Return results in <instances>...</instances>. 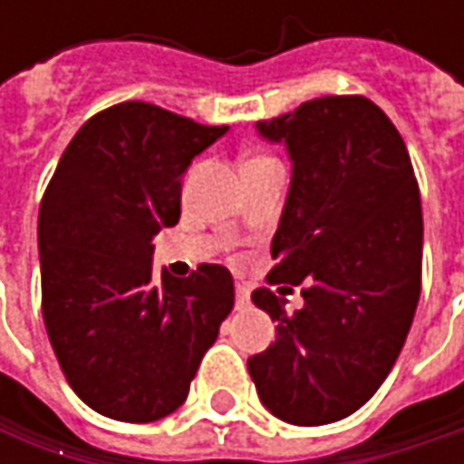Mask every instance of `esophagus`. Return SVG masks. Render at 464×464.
Listing matches in <instances>:
<instances>
[{"mask_svg": "<svg viewBox=\"0 0 464 464\" xmlns=\"http://www.w3.org/2000/svg\"><path fill=\"white\" fill-rule=\"evenodd\" d=\"M249 306V287L236 285V309H246Z\"/></svg>", "mask_w": 464, "mask_h": 464, "instance_id": "34e87169", "label": "esophagus"}]
</instances>
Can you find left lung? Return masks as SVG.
Returning a JSON list of instances; mask_svg holds the SVG:
<instances>
[{
    "mask_svg": "<svg viewBox=\"0 0 464 464\" xmlns=\"http://www.w3.org/2000/svg\"><path fill=\"white\" fill-rule=\"evenodd\" d=\"M257 134L285 144L293 174L271 241V282L301 285L304 309L260 287L276 338L246 360L260 403L317 427L354 414L392 371L421 287V201L406 141L365 96H323Z\"/></svg>",
    "mask_w": 464,
    "mask_h": 464,
    "instance_id": "1",
    "label": "left lung"
}]
</instances>
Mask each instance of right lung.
I'll return each instance as SVG.
<instances>
[{"instance_id": "obj_1", "label": "right lung", "mask_w": 464, "mask_h": 464, "mask_svg": "<svg viewBox=\"0 0 464 464\" xmlns=\"http://www.w3.org/2000/svg\"><path fill=\"white\" fill-rule=\"evenodd\" d=\"M228 126L155 104L93 115L63 150L40 204L43 317L77 398L102 417L174 414L233 309V276L152 274V238L179 220L182 177Z\"/></svg>"}]
</instances>
